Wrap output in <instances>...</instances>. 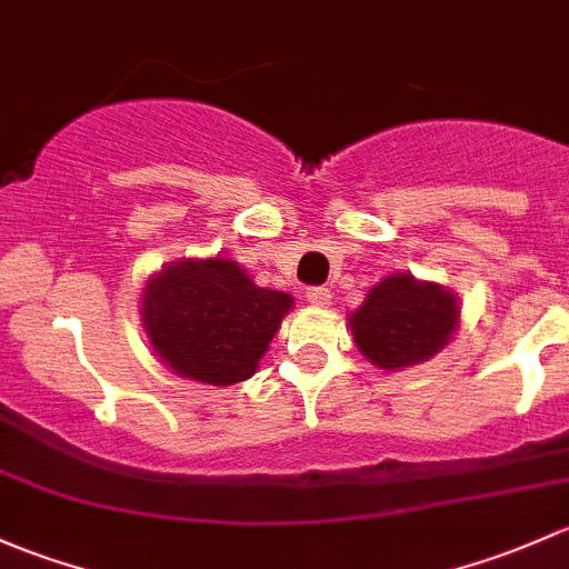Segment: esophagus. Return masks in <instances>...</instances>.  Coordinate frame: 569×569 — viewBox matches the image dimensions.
<instances>
[{
    "label": "esophagus",
    "mask_w": 569,
    "mask_h": 569,
    "mask_svg": "<svg viewBox=\"0 0 569 569\" xmlns=\"http://www.w3.org/2000/svg\"><path fill=\"white\" fill-rule=\"evenodd\" d=\"M308 302L313 305V308H330L332 305V295L330 289H325V286H313V289H308Z\"/></svg>",
    "instance_id": "esophagus-1"
}]
</instances>
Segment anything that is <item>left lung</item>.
<instances>
[{
    "mask_svg": "<svg viewBox=\"0 0 569 569\" xmlns=\"http://www.w3.org/2000/svg\"><path fill=\"white\" fill-rule=\"evenodd\" d=\"M460 327L456 291L411 272H392L349 313L357 349L381 370H403L439 355Z\"/></svg>",
    "mask_w": 569,
    "mask_h": 569,
    "instance_id": "obj_1",
    "label": "left lung"
}]
</instances>
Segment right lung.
Returning a JSON list of instances; mask_svg holds the SVG:
<instances>
[{
  "label": "right lung",
  "instance_id": "obj_1",
  "mask_svg": "<svg viewBox=\"0 0 569 569\" xmlns=\"http://www.w3.org/2000/svg\"><path fill=\"white\" fill-rule=\"evenodd\" d=\"M295 297L261 289L226 256L163 264L141 291L154 357L179 379L231 387L259 370Z\"/></svg>",
  "mask_w": 569,
  "mask_h": 569
}]
</instances>
